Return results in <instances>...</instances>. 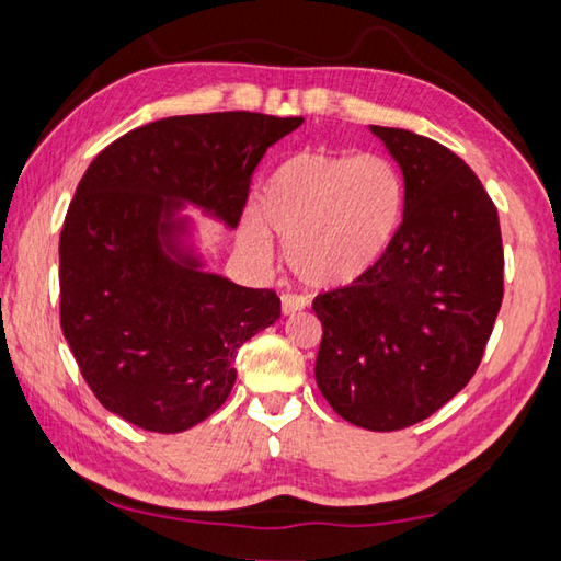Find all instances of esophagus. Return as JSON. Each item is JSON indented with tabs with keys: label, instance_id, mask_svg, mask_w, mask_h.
Listing matches in <instances>:
<instances>
[{
	"label": "esophagus",
	"instance_id": "34e87169",
	"mask_svg": "<svg viewBox=\"0 0 561 561\" xmlns=\"http://www.w3.org/2000/svg\"><path fill=\"white\" fill-rule=\"evenodd\" d=\"M304 307H309V299L304 297V294H282V311L284 314H294V311H299Z\"/></svg>",
	"mask_w": 561,
	"mask_h": 561
}]
</instances>
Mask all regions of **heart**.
Instances as JSON below:
<instances>
[{
    "instance_id": "obj_1",
    "label": "heart",
    "mask_w": 561,
    "mask_h": 561,
    "mask_svg": "<svg viewBox=\"0 0 561 561\" xmlns=\"http://www.w3.org/2000/svg\"><path fill=\"white\" fill-rule=\"evenodd\" d=\"M403 201V175L386 156L307 150L272 173L264 217L287 244L299 279L341 287L383 257L401 225ZM242 242L260 257L270 254L272 237L260 215L244 217Z\"/></svg>"
}]
</instances>
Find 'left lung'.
Returning a JSON list of instances; mask_svg holds the SVG:
<instances>
[{
    "mask_svg": "<svg viewBox=\"0 0 561 561\" xmlns=\"http://www.w3.org/2000/svg\"><path fill=\"white\" fill-rule=\"evenodd\" d=\"M403 170V220L364 277L319 294L317 386L366 431L421 423L478 371L505 294L497 207L435 140L371 126Z\"/></svg>",
    "mask_w": 561,
    "mask_h": 561,
    "instance_id": "1",
    "label": "left lung"
}]
</instances>
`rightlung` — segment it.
<instances>
[{"label": "right lung", "mask_w": 561, "mask_h": 561, "mask_svg": "<svg viewBox=\"0 0 561 561\" xmlns=\"http://www.w3.org/2000/svg\"><path fill=\"white\" fill-rule=\"evenodd\" d=\"M304 118L252 111L148 123L93 158L59 240V314L103 408L150 433L210 417L234 386L247 339L282 314L277 291L247 289L170 257L180 203L237 227L254 168Z\"/></svg>", "instance_id": "add662e5"}]
</instances>
